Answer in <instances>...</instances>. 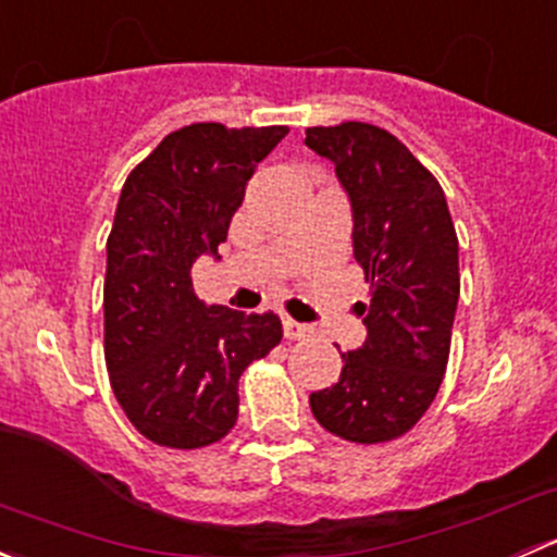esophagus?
<instances>
[{"mask_svg": "<svg viewBox=\"0 0 557 557\" xmlns=\"http://www.w3.org/2000/svg\"><path fill=\"white\" fill-rule=\"evenodd\" d=\"M283 334H285V339H305V336L312 334V329L307 323H299V320L285 318L283 320Z\"/></svg>", "mask_w": 557, "mask_h": 557, "instance_id": "esophagus-1", "label": "esophagus"}]
</instances>
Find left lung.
Instances as JSON below:
<instances>
[{
  "label": "left lung",
  "instance_id": "left-lung-1",
  "mask_svg": "<svg viewBox=\"0 0 557 557\" xmlns=\"http://www.w3.org/2000/svg\"><path fill=\"white\" fill-rule=\"evenodd\" d=\"M305 143L350 196L352 256L369 283V301L356 305L367 342L342 352L339 380L312 393L310 407L329 434L380 445L423 418L445 377L458 237L440 180L391 132L347 121L307 128Z\"/></svg>",
  "mask_w": 557,
  "mask_h": 557
}]
</instances>
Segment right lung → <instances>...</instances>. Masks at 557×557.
I'll list each match as a JSON object with an SVG mask.
<instances>
[{
    "instance_id": "obj_1",
    "label": "right lung",
    "mask_w": 557,
    "mask_h": 557,
    "mask_svg": "<svg viewBox=\"0 0 557 557\" xmlns=\"http://www.w3.org/2000/svg\"><path fill=\"white\" fill-rule=\"evenodd\" d=\"M288 126L190 123L139 161L107 237L104 361L117 404L153 445L196 450L237 423L239 377L283 339L274 312L207 307L190 267L218 256L258 161Z\"/></svg>"
}]
</instances>
